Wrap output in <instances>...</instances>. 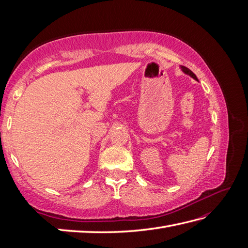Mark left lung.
<instances>
[{"label": "left lung", "mask_w": 248, "mask_h": 248, "mask_svg": "<svg viewBox=\"0 0 248 248\" xmlns=\"http://www.w3.org/2000/svg\"><path fill=\"white\" fill-rule=\"evenodd\" d=\"M181 69H182V71L184 72V73H186V75H188V76H191L193 78H195V80H197V77L194 75L193 73V71H191L188 69V68H186V67H184V66H181Z\"/></svg>", "instance_id": "left-lung-1"}]
</instances>
